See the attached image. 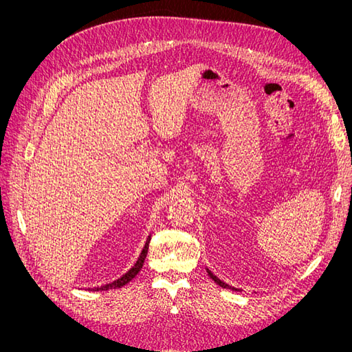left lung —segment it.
Listing matches in <instances>:
<instances>
[{
    "mask_svg": "<svg viewBox=\"0 0 352 352\" xmlns=\"http://www.w3.org/2000/svg\"><path fill=\"white\" fill-rule=\"evenodd\" d=\"M207 273H208V276H210V278H211L212 280H214V282H216V283H217L219 286H221V287H228V289H232V291H238V289H236V287H232V286H229L228 283H225V282H221V280H220V279L217 278V276H214V274H212V273H211V272H210L208 269H207Z\"/></svg>",
    "mask_w": 352,
    "mask_h": 352,
    "instance_id": "obj_1",
    "label": "left lung"
}]
</instances>
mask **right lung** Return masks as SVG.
I'll return each mask as SVG.
<instances>
[{"label":"right lung","mask_w":352,"mask_h":352,"mask_svg":"<svg viewBox=\"0 0 352 352\" xmlns=\"http://www.w3.org/2000/svg\"><path fill=\"white\" fill-rule=\"evenodd\" d=\"M150 241H151V236H148V239H146V242H145V247H144V250H142V252H141V255H140V258L136 260V263H135V265L133 267L127 272V273H124L122 278H119L117 280H114V282H111V283H107V285H104V286H101V287H94L92 291H109V289H117V287H122V286H124L126 283H129L135 276L140 273V270L142 269V265H144V261H145V257H146V252H148V245H150Z\"/></svg>","instance_id":"add662e5"}]
</instances>
